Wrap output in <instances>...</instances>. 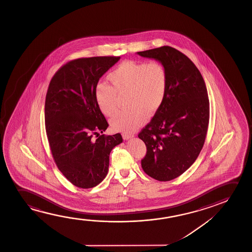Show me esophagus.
I'll return each mask as SVG.
<instances>
[{"instance_id": "34e87169", "label": "esophagus", "mask_w": 252, "mask_h": 252, "mask_svg": "<svg viewBox=\"0 0 252 252\" xmlns=\"http://www.w3.org/2000/svg\"><path fill=\"white\" fill-rule=\"evenodd\" d=\"M133 134H128V133H123L122 134V138H124L125 140H127L129 138H132Z\"/></svg>"}]
</instances>
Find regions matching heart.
Masks as SVG:
<instances>
[{
	"mask_svg": "<svg viewBox=\"0 0 252 252\" xmlns=\"http://www.w3.org/2000/svg\"><path fill=\"white\" fill-rule=\"evenodd\" d=\"M110 85L100 83L95 88V100L100 111L112 117L118 110L117 94H126L127 108L111 121L114 130L131 132L147 121L148 114L158 110L165 98L168 72L158 61L126 60L107 75Z\"/></svg>",
	"mask_w": 252,
	"mask_h": 252,
	"instance_id": "obj_1",
	"label": "heart"
}]
</instances>
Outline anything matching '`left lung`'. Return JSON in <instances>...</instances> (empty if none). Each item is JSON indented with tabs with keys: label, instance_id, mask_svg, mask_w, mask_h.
<instances>
[{
	"label": "left lung",
	"instance_id": "1",
	"mask_svg": "<svg viewBox=\"0 0 252 252\" xmlns=\"http://www.w3.org/2000/svg\"><path fill=\"white\" fill-rule=\"evenodd\" d=\"M138 54L162 63L168 72L162 106L138 133L147 149L144 171L167 182L185 172L203 147L209 123L207 87L194 63L176 49L164 45Z\"/></svg>",
	"mask_w": 252,
	"mask_h": 252
}]
</instances>
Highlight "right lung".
<instances>
[{
  "mask_svg": "<svg viewBox=\"0 0 252 252\" xmlns=\"http://www.w3.org/2000/svg\"><path fill=\"white\" fill-rule=\"evenodd\" d=\"M120 59H75L63 65L49 84L45 120L52 155L63 175L81 189H91L103 181L111 151L123 141L121 133L99 134L108 123L94 95L99 79Z\"/></svg>",
  "mask_w": 252,
  "mask_h": 252,
  "instance_id": "1",
  "label": "right lung"
}]
</instances>
